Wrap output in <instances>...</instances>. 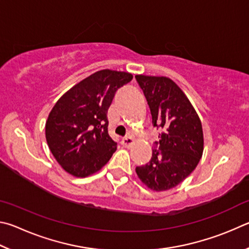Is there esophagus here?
Here are the masks:
<instances>
[{
  "label": "esophagus",
  "mask_w": 249,
  "mask_h": 249,
  "mask_svg": "<svg viewBox=\"0 0 249 249\" xmlns=\"http://www.w3.org/2000/svg\"><path fill=\"white\" fill-rule=\"evenodd\" d=\"M133 143H134V140L133 139L131 138V137H127V138H124L121 140V144L124 145V147H130V146H132L133 145Z\"/></svg>",
  "instance_id": "1"
}]
</instances>
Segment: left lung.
<instances>
[{
    "mask_svg": "<svg viewBox=\"0 0 249 249\" xmlns=\"http://www.w3.org/2000/svg\"><path fill=\"white\" fill-rule=\"evenodd\" d=\"M136 78L150 107L153 127L162 130L151 160L136 168L137 175L147 188L168 190L188 177L201 159V121L184 91L171 78L149 75Z\"/></svg>",
    "mask_w": 249,
    "mask_h": 249,
    "instance_id": "1",
    "label": "left lung"
}]
</instances>
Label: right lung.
Returning a JSON list of instances; mask_svg holds the SVG:
<instances>
[{"instance_id":"obj_1","label":"right lung","mask_w":249,"mask_h":249,"mask_svg":"<svg viewBox=\"0 0 249 249\" xmlns=\"http://www.w3.org/2000/svg\"><path fill=\"white\" fill-rule=\"evenodd\" d=\"M132 74L102 70L77 83L60 99L46 122L48 146L65 172L87 177L98 172L115 153L108 134L107 111L118 89Z\"/></svg>"}]
</instances>
